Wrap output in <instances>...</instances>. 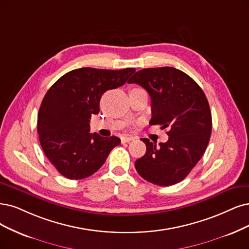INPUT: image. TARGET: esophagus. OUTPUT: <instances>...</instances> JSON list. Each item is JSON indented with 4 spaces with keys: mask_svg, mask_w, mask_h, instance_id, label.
<instances>
[{
    "mask_svg": "<svg viewBox=\"0 0 249 249\" xmlns=\"http://www.w3.org/2000/svg\"><path fill=\"white\" fill-rule=\"evenodd\" d=\"M133 140H134V137H132V136H122V137H121L122 143L129 142H131V141H133Z\"/></svg>",
    "mask_w": 249,
    "mask_h": 249,
    "instance_id": "34e87169",
    "label": "esophagus"
}]
</instances>
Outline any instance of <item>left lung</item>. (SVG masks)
Segmentation results:
<instances>
[{
	"instance_id": "obj_1",
	"label": "left lung",
	"mask_w": 249,
	"mask_h": 249,
	"mask_svg": "<svg viewBox=\"0 0 249 249\" xmlns=\"http://www.w3.org/2000/svg\"><path fill=\"white\" fill-rule=\"evenodd\" d=\"M128 83L148 91L153 115L150 125L167 128L169 136L158 145L142 139L146 152L135 161V169L155 185H176L196 166L207 148L213 128L208 100L190 76L170 67L141 70Z\"/></svg>"
}]
</instances>
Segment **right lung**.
Masks as SVG:
<instances>
[{"label": "right lung", "mask_w": 249, "mask_h": 249, "mask_svg": "<svg viewBox=\"0 0 249 249\" xmlns=\"http://www.w3.org/2000/svg\"><path fill=\"white\" fill-rule=\"evenodd\" d=\"M135 69L82 68L59 78L45 94L38 113L42 149L61 176L82 179L92 176L121 143L117 136L91 134L90 119L99 113L106 91L124 85Z\"/></svg>", "instance_id": "obj_1"}]
</instances>
